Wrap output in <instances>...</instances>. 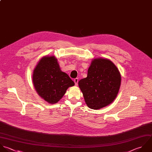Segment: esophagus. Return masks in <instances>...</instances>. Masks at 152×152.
<instances>
[{
  "instance_id": "1",
  "label": "esophagus",
  "mask_w": 152,
  "mask_h": 152,
  "mask_svg": "<svg viewBox=\"0 0 152 152\" xmlns=\"http://www.w3.org/2000/svg\"><path fill=\"white\" fill-rule=\"evenodd\" d=\"M78 81H79V79H78V78L75 79L74 82H75V85H76V86H77V85H78Z\"/></svg>"
}]
</instances>
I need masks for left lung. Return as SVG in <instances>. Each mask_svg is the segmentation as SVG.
<instances>
[{
  "label": "left lung",
  "mask_w": 152,
  "mask_h": 152,
  "mask_svg": "<svg viewBox=\"0 0 152 152\" xmlns=\"http://www.w3.org/2000/svg\"><path fill=\"white\" fill-rule=\"evenodd\" d=\"M121 75L116 66L107 58H94L88 76L79 82L85 102L89 108L99 110L111 104L121 85Z\"/></svg>",
  "instance_id": "left-lung-1"
}]
</instances>
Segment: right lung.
<instances>
[{
	"label": "right lung",
	"mask_w": 152,
	"mask_h": 152,
	"mask_svg": "<svg viewBox=\"0 0 152 152\" xmlns=\"http://www.w3.org/2000/svg\"><path fill=\"white\" fill-rule=\"evenodd\" d=\"M32 81L38 94L50 104L61 99L67 89L75 85L67 74L63 72L54 56L43 57L35 67Z\"/></svg>",
	"instance_id": "right-lung-1"
}]
</instances>
